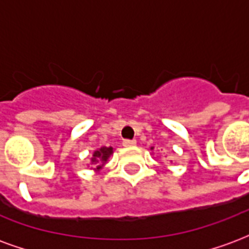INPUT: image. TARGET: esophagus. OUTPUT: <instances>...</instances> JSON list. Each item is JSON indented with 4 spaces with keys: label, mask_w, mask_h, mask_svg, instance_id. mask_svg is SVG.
Listing matches in <instances>:
<instances>
[{
    "label": "esophagus",
    "mask_w": 249,
    "mask_h": 249,
    "mask_svg": "<svg viewBox=\"0 0 249 249\" xmlns=\"http://www.w3.org/2000/svg\"><path fill=\"white\" fill-rule=\"evenodd\" d=\"M123 145H124V146L136 145V140H124V141H123Z\"/></svg>",
    "instance_id": "34e87169"
}]
</instances>
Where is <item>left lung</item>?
<instances>
[{
  "label": "left lung",
  "instance_id": "obj_1",
  "mask_svg": "<svg viewBox=\"0 0 249 249\" xmlns=\"http://www.w3.org/2000/svg\"><path fill=\"white\" fill-rule=\"evenodd\" d=\"M152 149H153V148H152Z\"/></svg>",
  "mask_w": 249,
  "mask_h": 249
}]
</instances>
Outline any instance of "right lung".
Masks as SVG:
<instances>
[{
    "mask_svg": "<svg viewBox=\"0 0 249 249\" xmlns=\"http://www.w3.org/2000/svg\"><path fill=\"white\" fill-rule=\"evenodd\" d=\"M113 153V148L112 146H101L100 149L93 152V157H92V164L93 165H97L94 169L100 171L105 162L108 161L109 156Z\"/></svg>",
    "mask_w": 249,
    "mask_h": 249,
    "instance_id": "1",
    "label": "right lung"
}]
</instances>
